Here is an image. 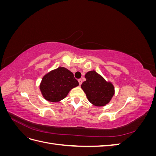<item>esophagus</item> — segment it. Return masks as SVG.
Returning <instances> with one entry per match:
<instances>
[{"label":"esophagus","mask_w":156,"mask_h":156,"mask_svg":"<svg viewBox=\"0 0 156 156\" xmlns=\"http://www.w3.org/2000/svg\"><path fill=\"white\" fill-rule=\"evenodd\" d=\"M78 81H79V85H81L82 82H83L82 80H81V79H79V80H78Z\"/></svg>","instance_id":"1"}]
</instances>
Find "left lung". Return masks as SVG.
I'll return each instance as SVG.
<instances>
[{"label":"left lung","mask_w":156,"mask_h":156,"mask_svg":"<svg viewBox=\"0 0 156 156\" xmlns=\"http://www.w3.org/2000/svg\"><path fill=\"white\" fill-rule=\"evenodd\" d=\"M84 77L86 81L82 83L81 88L86 94L88 100L97 107L108 104L115 94L113 84L106 81L95 70L89 71Z\"/></svg>","instance_id":"1"}]
</instances>
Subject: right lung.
I'll list each match as a JSON object with an SVG mask.
<instances>
[{
  "label": "right lung",
  "mask_w": 156,
  "mask_h": 156,
  "mask_svg": "<svg viewBox=\"0 0 156 156\" xmlns=\"http://www.w3.org/2000/svg\"><path fill=\"white\" fill-rule=\"evenodd\" d=\"M79 86L73 73L64 67H58L47 73L40 84L43 98L50 102H58L67 96L72 88Z\"/></svg>",
  "instance_id": "right-lung-1"
}]
</instances>
